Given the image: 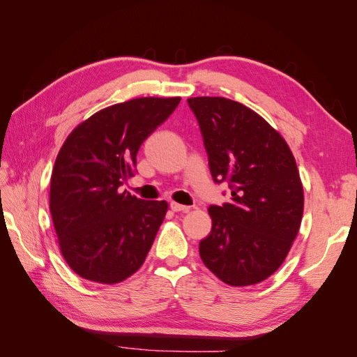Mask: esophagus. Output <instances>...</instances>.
I'll return each mask as SVG.
<instances>
[{"label": "esophagus", "mask_w": 357, "mask_h": 357, "mask_svg": "<svg viewBox=\"0 0 357 357\" xmlns=\"http://www.w3.org/2000/svg\"><path fill=\"white\" fill-rule=\"evenodd\" d=\"M169 207H171L172 211H176V213H178V211L188 213L190 210V207H188V205H181V204H177V202H171Z\"/></svg>", "instance_id": "esophagus-1"}]
</instances>
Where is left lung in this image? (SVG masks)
Masks as SVG:
<instances>
[{
    "label": "left lung",
    "instance_id": "left-lung-1",
    "mask_svg": "<svg viewBox=\"0 0 357 357\" xmlns=\"http://www.w3.org/2000/svg\"><path fill=\"white\" fill-rule=\"evenodd\" d=\"M188 104L213 181H226L231 190L229 202L210 205L213 226L199 256L226 284L261 283L283 264L301 226L304 190L295 158L283 137L245 105L222 96Z\"/></svg>",
    "mask_w": 357,
    "mask_h": 357
}]
</instances>
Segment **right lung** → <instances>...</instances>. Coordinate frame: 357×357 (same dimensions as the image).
I'll return each mask as SVG.
<instances>
[{
    "label": "right lung",
    "mask_w": 357,
    "mask_h": 357,
    "mask_svg": "<svg viewBox=\"0 0 357 357\" xmlns=\"http://www.w3.org/2000/svg\"><path fill=\"white\" fill-rule=\"evenodd\" d=\"M180 98H137L95 113L68 135L50 178V213L63 259L80 277L114 284L143 265L168 204L121 188L144 139Z\"/></svg>",
    "instance_id": "add662e5"
}]
</instances>
